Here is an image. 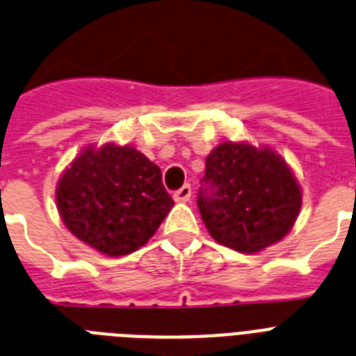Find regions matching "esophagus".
Here are the masks:
<instances>
[{"mask_svg": "<svg viewBox=\"0 0 356 356\" xmlns=\"http://www.w3.org/2000/svg\"><path fill=\"white\" fill-rule=\"evenodd\" d=\"M190 197H192V186L190 184H184V186H181L177 192L173 193V199L177 203H186V201H190Z\"/></svg>", "mask_w": 356, "mask_h": 356, "instance_id": "esophagus-1", "label": "esophagus"}]
</instances>
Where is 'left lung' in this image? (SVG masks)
I'll return each instance as SVG.
<instances>
[{"label":"left lung","instance_id":"8db88e82","mask_svg":"<svg viewBox=\"0 0 356 356\" xmlns=\"http://www.w3.org/2000/svg\"><path fill=\"white\" fill-rule=\"evenodd\" d=\"M197 207L218 243L252 254L287 236L302 208V190L270 148L223 143L207 157Z\"/></svg>","mask_w":356,"mask_h":356}]
</instances>
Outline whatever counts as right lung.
<instances>
[{
    "instance_id": "1",
    "label": "right lung",
    "mask_w": 356,
    "mask_h": 356,
    "mask_svg": "<svg viewBox=\"0 0 356 356\" xmlns=\"http://www.w3.org/2000/svg\"><path fill=\"white\" fill-rule=\"evenodd\" d=\"M58 212L69 232L106 256H126L148 243L173 199L157 164L131 146H88L62 173Z\"/></svg>"
}]
</instances>
